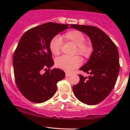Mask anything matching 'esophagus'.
Listing matches in <instances>:
<instances>
[{
	"instance_id": "obj_1",
	"label": "esophagus",
	"mask_w": 130,
	"mask_h": 130,
	"mask_svg": "<svg viewBox=\"0 0 130 130\" xmlns=\"http://www.w3.org/2000/svg\"><path fill=\"white\" fill-rule=\"evenodd\" d=\"M70 75H71V73H65V75H66L67 77L70 76Z\"/></svg>"
}]
</instances>
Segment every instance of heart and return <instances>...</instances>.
Here are the masks:
<instances>
[{"label":"heart","mask_w":130,"mask_h":130,"mask_svg":"<svg viewBox=\"0 0 130 130\" xmlns=\"http://www.w3.org/2000/svg\"><path fill=\"white\" fill-rule=\"evenodd\" d=\"M67 43H71L75 45L73 54H78L84 58H87L91 55L93 47L89 42L85 41L84 35L78 30L68 31L61 37ZM62 41L59 36H55L50 42L49 47L51 52L54 55H58L61 52ZM81 64V59L78 56L69 57L61 56L55 60L56 67L66 72H70L78 67Z\"/></svg>","instance_id":"obj_1"}]
</instances>
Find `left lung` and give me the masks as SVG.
<instances>
[{
  "mask_svg": "<svg viewBox=\"0 0 130 130\" xmlns=\"http://www.w3.org/2000/svg\"><path fill=\"white\" fill-rule=\"evenodd\" d=\"M70 27L86 34L94 50L87 63L80 69L90 74L89 77L79 75V82L73 86V94L82 103L95 105L105 99L115 87L120 67L118 50L111 38L98 27L78 24H71Z\"/></svg>",
  "mask_w": 130,
  "mask_h": 130,
  "instance_id": "8db88e82",
  "label": "left lung"
}]
</instances>
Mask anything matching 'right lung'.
Segmentation results:
<instances>
[{"instance_id": "1", "label": "right lung", "mask_w": 130, "mask_h": 130, "mask_svg": "<svg viewBox=\"0 0 130 130\" xmlns=\"http://www.w3.org/2000/svg\"><path fill=\"white\" fill-rule=\"evenodd\" d=\"M69 24L47 23L30 29L19 40L13 56L15 81L19 91L29 101L41 103L52 98L57 84L65 77L54 64L49 44Z\"/></svg>"}]
</instances>
